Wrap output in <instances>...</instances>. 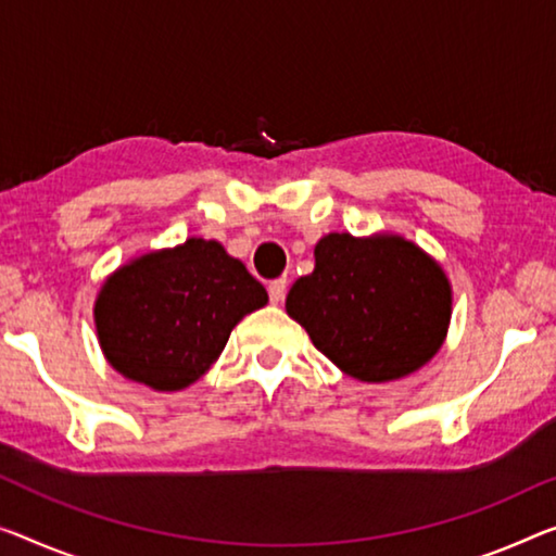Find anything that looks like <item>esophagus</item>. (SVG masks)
Segmentation results:
<instances>
[{
	"mask_svg": "<svg viewBox=\"0 0 556 556\" xmlns=\"http://www.w3.org/2000/svg\"><path fill=\"white\" fill-rule=\"evenodd\" d=\"M286 290H288L286 278L270 280V283H268V295H270V303H283V298H286Z\"/></svg>",
	"mask_w": 556,
	"mask_h": 556,
	"instance_id": "1",
	"label": "esophagus"
}]
</instances>
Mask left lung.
Segmentation results:
<instances>
[{
	"instance_id": "1",
	"label": "left lung",
	"mask_w": 556,
	"mask_h": 556,
	"mask_svg": "<svg viewBox=\"0 0 556 556\" xmlns=\"http://www.w3.org/2000/svg\"><path fill=\"white\" fill-rule=\"evenodd\" d=\"M286 311L350 378L388 382L420 370L445 343L452 288L440 263L403 236L328 233Z\"/></svg>"
}]
</instances>
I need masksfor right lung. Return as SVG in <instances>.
<instances>
[{"label": "right lung", "instance_id": "right-lung-1", "mask_svg": "<svg viewBox=\"0 0 556 556\" xmlns=\"http://www.w3.org/2000/svg\"><path fill=\"white\" fill-rule=\"evenodd\" d=\"M268 293L218 241H189L134 258L93 305L109 365L159 392L189 388L218 361L243 315Z\"/></svg>", "mask_w": 556, "mask_h": 556}]
</instances>
